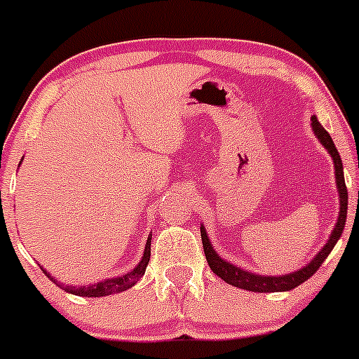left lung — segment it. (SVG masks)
<instances>
[{"instance_id":"obj_1","label":"left lung","mask_w":359,"mask_h":359,"mask_svg":"<svg viewBox=\"0 0 359 359\" xmlns=\"http://www.w3.org/2000/svg\"><path fill=\"white\" fill-rule=\"evenodd\" d=\"M311 126H313V132L318 137V140L322 142V145L329 150V154L332 156L334 165H335V181H337L339 188V196H341V212H339L337 224H335L332 234H330V240L327 241V245L323 246L322 252H318V255L303 267L302 271L287 273V276L283 277H267V276H257L253 272L241 271V269L234 267V265L227 264L226 260H222L217 253L212 248L209 238H207V233L203 227H200V234H202V243H203V253H205L207 264L212 269V272L215 276L221 277L222 280H226L227 284L234 287L246 289V291H255V292H277V291H289V289H294L299 284H303L304 280L310 279L315 272L318 271L320 265L323 264L329 253L332 252V248L337 243L339 238H341L342 229H344L346 224V215H348V188H346L344 181V172H342V161L341 156H339L337 149H335L332 138L327 133V130L323 128L318 123L317 118H311Z\"/></svg>"}]
</instances>
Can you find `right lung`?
Segmentation results:
<instances>
[{
    "label": "right lung",
    "instance_id": "right-lung-1",
    "mask_svg": "<svg viewBox=\"0 0 359 359\" xmlns=\"http://www.w3.org/2000/svg\"><path fill=\"white\" fill-rule=\"evenodd\" d=\"M150 240H152V236H149L147 245H145L144 257H142L140 264H138L132 272L125 273V276H121V277H114V279H106V280H102V283L94 284V286H87V287L86 286H83V287L61 286V287H63L65 291L72 292V294L87 296V298H97V296H107V294H113V292L125 291V289L132 287L135 283H138V280L142 279V276H144L145 269H147V265H149V260H150ZM42 272H44L46 276L49 277V279H51V276H49L48 272H46V271H42Z\"/></svg>",
    "mask_w": 359,
    "mask_h": 359
}]
</instances>
